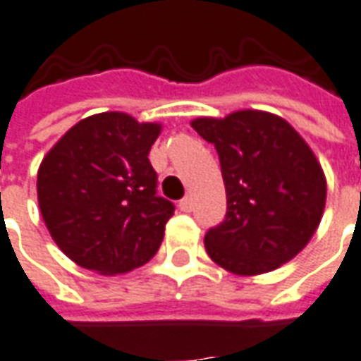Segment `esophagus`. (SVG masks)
I'll list each match as a JSON object with an SVG mask.
<instances>
[{
    "label": "esophagus",
    "mask_w": 361,
    "mask_h": 361,
    "mask_svg": "<svg viewBox=\"0 0 361 361\" xmlns=\"http://www.w3.org/2000/svg\"><path fill=\"white\" fill-rule=\"evenodd\" d=\"M178 208H180L183 212H192V208H195V200H192V196H185V198L178 202Z\"/></svg>",
    "instance_id": "obj_1"
}]
</instances>
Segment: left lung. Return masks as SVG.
Here are the masks:
<instances>
[{
    "label": "left lung",
    "mask_w": 361,
    "mask_h": 361,
    "mask_svg": "<svg viewBox=\"0 0 361 361\" xmlns=\"http://www.w3.org/2000/svg\"><path fill=\"white\" fill-rule=\"evenodd\" d=\"M190 126L218 151L228 198L226 220L204 235L210 259L253 277L302 252L324 214L326 176L299 131L261 109Z\"/></svg>",
    "instance_id": "1"
}]
</instances>
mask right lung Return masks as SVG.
I'll return each instance as SVG.
<instances>
[{
    "label": "right lung",
    "instance_id": "add662e5",
    "mask_svg": "<svg viewBox=\"0 0 361 361\" xmlns=\"http://www.w3.org/2000/svg\"><path fill=\"white\" fill-rule=\"evenodd\" d=\"M163 126L123 111L80 119L43 157L37 198L61 252L100 275L129 273L159 250L175 206L157 196L149 151Z\"/></svg>",
    "mask_w": 361,
    "mask_h": 361
}]
</instances>
